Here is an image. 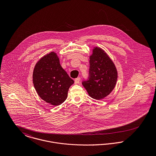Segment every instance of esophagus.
<instances>
[{"instance_id": "1", "label": "esophagus", "mask_w": 156, "mask_h": 156, "mask_svg": "<svg viewBox=\"0 0 156 156\" xmlns=\"http://www.w3.org/2000/svg\"><path fill=\"white\" fill-rule=\"evenodd\" d=\"M80 77H77V78H76V79H75V80H74V83H75V84L79 83V82H80Z\"/></svg>"}]
</instances>
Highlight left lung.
<instances>
[{
    "label": "left lung",
    "instance_id": "obj_1",
    "mask_svg": "<svg viewBox=\"0 0 156 156\" xmlns=\"http://www.w3.org/2000/svg\"><path fill=\"white\" fill-rule=\"evenodd\" d=\"M89 77L82 82L89 96L101 100L114 89L118 78L116 68L106 52L99 47L93 49L89 58Z\"/></svg>",
    "mask_w": 156,
    "mask_h": 156
}]
</instances>
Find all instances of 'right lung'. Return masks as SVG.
<instances>
[{
	"label": "right lung",
	"instance_id": "right-lung-1",
	"mask_svg": "<svg viewBox=\"0 0 156 156\" xmlns=\"http://www.w3.org/2000/svg\"><path fill=\"white\" fill-rule=\"evenodd\" d=\"M74 82L61 66L55 52L45 55L34 68L33 83L37 92L45 102L53 106L65 101L68 89Z\"/></svg>",
	"mask_w": 156,
	"mask_h": 156
}]
</instances>
